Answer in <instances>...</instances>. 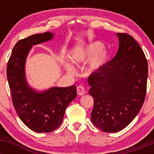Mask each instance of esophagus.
Masks as SVG:
<instances>
[{
  "label": "esophagus",
  "instance_id": "1",
  "mask_svg": "<svg viewBox=\"0 0 154 154\" xmlns=\"http://www.w3.org/2000/svg\"><path fill=\"white\" fill-rule=\"evenodd\" d=\"M77 93H78V95H79V96H83V95H85V87L83 86V85H79L78 87H77Z\"/></svg>",
  "mask_w": 154,
  "mask_h": 154
}]
</instances>
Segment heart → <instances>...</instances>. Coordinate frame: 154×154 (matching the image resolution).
<instances>
[{"mask_svg":"<svg viewBox=\"0 0 154 154\" xmlns=\"http://www.w3.org/2000/svg\"><path fill=\"white\" fill-rule=\"evenodd\" d=\"M103 48V44L100 42H94L85 46L77 48L71 54V60L74 63H81L94 56L89 64V68L92 70H95L101 67L108 58V53ZM65 67L69 72H74V69L68 62L65 63Z\"/></svg>","mask_w":154,"mask_h":154,"instance_id":"1","label":"heart"}]
</instances>
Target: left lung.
<instances>
[{
    "label": "left lung",
    "instance_id": "8db88e82",
    "mask_svg": "<svg viewBox=\"0 0 154 154\" xmlns=\"http://www.w3.org/2000/svg\"><path fill=\"white\" fill-rule=\"evenodd\" d=\"M119 45L112 60L88 79L94 99L91 119L106 133L124 129L143 106L146 92L148 64L133 37L117 33Z\"/></svg>",
    "mask_w": 154,
    "mask_h": 154
}]
</instances>
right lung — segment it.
Masks as SVG:
<instances>
[{"label":"right lung","mask_w":154,"mask_h":154,"mask_svg":"<svg viewBox=\"0 0 154 154\" xmlns=\"http://www.w3.org/2000/svg\"><path fill=\"white\" fill-rule=\"evenodd\" d=\"M52 37V33L45 32L19 40L7 65V77L14 107L23 123L37 133H50L60 126L68 105L77 94L75 85L55 87L37 92L27 84L24 63L28 51L32 45L50 40Z\"/></svg>","instance_id":"right-lung-1"}]
</instances>
